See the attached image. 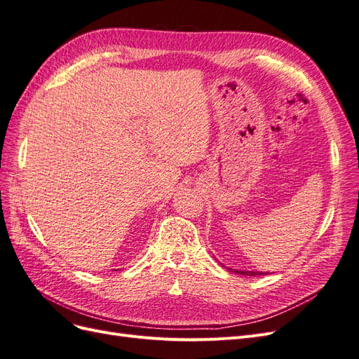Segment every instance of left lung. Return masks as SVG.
<instances>
[{
  "instance_id": "8db88e82",
  "label": "left lung",
  "mask_w": 359,
  "mask_h": 359,
  "mask_svg": "<svg viewBox=\"0 0 359 359\" xmlns=\"http://www.w3.org/2000/svg\"><path fill=\"white\" fill-rule=\"evenodd\" d=\"M229 271H232V273H236V274H243V276H264L266 273H257V271H236V269H231L227 268Z\"/></svg>"
}]
</instances>
